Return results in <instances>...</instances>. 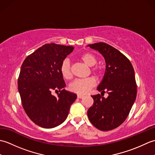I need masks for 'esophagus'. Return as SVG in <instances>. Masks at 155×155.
I'll list each match as a JSON object with an SVG mask.
<instances>
[{
  "label": "esophagus",
  "mask_w": 155,
  "mask_h": 155,
  "mask_svg": "<svg viewBox=\"0 0 155 155\" xmlns=\"http://www.w3.org/2000/svg\"><path fill=\"white\" fill-rule=\"evenodd\" d=\"M83 97H84L83 95H82V94H77V98H82Z\"/></svg>",
  "instance_id": "34e87169"
}]
</instances>
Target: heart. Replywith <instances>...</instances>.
Instances as JSON below:
<instances>
[{"label": "heart", "mask_w": 155, "mask_h": 155, "mask_svg": "<svg viewBox=\"0 0 155 155\" xmlns=\"http://www.w3.org/2000/svg\"><path fill=\"white\" fill-rule=\"evenodd\" d=\"M79 58L85 64L91 67V72L97 78H100L103 72V67L95 64L97 62L96 56L91 52H85L79 56ZM60 72L62 77L65 79H70L72 77V70L70 61L65 58L62 61L60 66ZM96 80L93 77L83 79H76L69 84V89L73 93L83 94L87 93L96 85Z\"/></svg>", "instance_id": "b5f03b06"}]
</instances>
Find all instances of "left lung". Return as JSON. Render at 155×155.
Wrapping results in <instances>:
<instances>
[{"instance_id":"1","label":"left lung","mask_w":155,"mask_h":155,"mask_svg":"<svg viewBox=\"0 0 155 155\" xmlns=\"http://www.w3.org/2000/svg\"><path fill=\"white\" fill-rule=\"evenodd\" d=\"M103 54L106 71L97 90L108 94L91 96L94 103L87 111L91 123L98 129L107 131L116 128L126 120L137 97L134 71L130 61L117 49L104 42L88 45Z\"/></svg>"}]
</instances>
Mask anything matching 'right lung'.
Wrapping results in <instances>:
<instances>
[{
	"label": "right lung",
	"instance_id": "obj_1",
	"mask_svg": "<svg viewBox=\"0 0 155 155\" xmlns=\"http://www.w3.org/2000/svg\"><path fill=\"white\" fill-rule=\"evenodd\" d=\"M74 47L46 44L25 59L18 78V88L23 108L30 119L39 127L51 128L67 118L77 94L65 91L61 74L62 61ZM59 91L58 97L51 94Z\"/></svg>",
	"mask_w": 155,
	"mask_h": 155
}]
</instances>
